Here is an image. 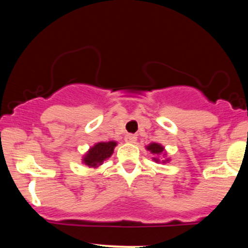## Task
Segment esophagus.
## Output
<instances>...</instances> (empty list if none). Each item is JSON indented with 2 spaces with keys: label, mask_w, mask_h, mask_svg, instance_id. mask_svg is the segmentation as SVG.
<instances>
[{
  "label": "esophagus",
  "mask_w": 248,
  "mask_h": 248,
  "mask_svg": "<svg viewBox=\"0 0 248 248\" xmlns=\"http://www.w3.org/2000/svg\"><path fill=\"white\" fill-rule=\"evenodd\" d=\"M136 136L133 135V134H127L126 136H124V141L127 142V143H134V142L136 141Z\"/></svg>",
  "instance_id": "esophagus-1"
}]
</instances>
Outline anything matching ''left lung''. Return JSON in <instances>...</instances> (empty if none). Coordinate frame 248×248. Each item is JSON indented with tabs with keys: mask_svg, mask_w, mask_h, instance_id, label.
Returning a JSON list of instances; mask_svg holds the SVG:
<instances>
[{
	"mask_svg": "<svg viewBox=\"0 0 248 248\" xmlns=\"http://www.w3.org/2000/svg\"><path fill=\"white\" fill-rule=\"evenodd\" d=\"M147 150H149L150 153L154 154V155L158 156V155H162L164 157L166 156V152H164V147H162L160 143H155V142H153V143L148 144V146L146 147ZM154 161L155 162H161L160 158L158 157H154ZM169 161V158H167V160H162V163H167V162Z\"/></svg>",
	"mask_w": 248,
	"mask_h": 248,
	"instance_id": "obj_1",
	"label": "left lung"
}]
</instances>
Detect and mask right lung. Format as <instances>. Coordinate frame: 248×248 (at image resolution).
Returning <instances> with one entry per match:
<instances>
[{
  "mask_svg": "<svg viewBox=\"0 0 248 248\" xmlns=\"http://www.w3.org/2000/svg\"><path fill=\"white\" fill-rule=\"evenodd\" d=\"M116 144L118 143L115 141L98 142L85 154V156L82 157V163L91 168L100 167L104 163V161H106L107 158L112 156Z\"/></svg>",
  "mask_w": 248,
  "mask_h": 248,
  "instance_id": "add662e5",
  "label": "right lung"
}]
</instances>
